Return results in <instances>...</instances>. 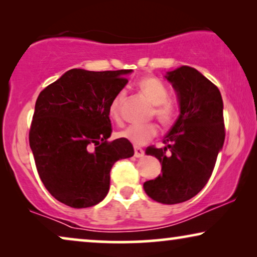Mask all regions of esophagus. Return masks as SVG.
I'll use <instances>...</instances> for the list:
<instances>
[{"mask_svg": "<svg viewBox=\"0 0 257 257\" xmlns=\"http://www.w3.org/2000/svg\"><path fill=\"white\" fill-rule=\"evenodd\" d=\"M144 154H145V152H144V150L142 149V147L135 146V157L136 158H142V157H144Z\"/></svg>", "mask_w": 257, "mask_h": 257, "instance_id": "esophagus-1", "label": "esophagus"}]
</instances>
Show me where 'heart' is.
Returning a JSON list of instances; mask_svg holds the SVG:
<instances>
[{
	"instance_id": "heart-1",
	"label": "heart",
	"mask_w": 257,
	"mask_h": 257,
	"mask_svg": "<svg viewBox=\"0 0 257 257\" xmlns=\"http://www.w3.org/2000/svg\"><path fill=\"white\" fill-rule=\"evenodd\" d=\"M139 87L154 104L152 114L157 115V118L163 124H171L177 119L179 114V105L177 100L172 99L170 97L168 89L159 78L157 77L143 78L139 82ZM125 98L126 90L121 89L111 101L110 114L117 122L121 121L120 108ZM158 132H159V126L156 122H149V124L130 125L128 127L122 130L119 136L137 146H142L153 139L158 135Z\"/></svg>"
}]
</instances>
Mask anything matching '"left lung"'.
<instances>
[{"label":"left lung","instance_id":"8db88e82","mask_svg":"<svg viewBox=\"0 0 257 257\" xmlns=\"http://www.w3.org/2000/svg\"><path fill=\"white\" fill-rule=\"evenodd\" d=\"M177 91L180 115L165 137L164 149L149 146L147 156L161 164V174L144 184L154 201L174 205L205 187L224 142L223 101L216 85L191 66L167 72ZM170 151L167 152V150Z\"/></svg>","mask_w":257,"mask_h":257}]
</instances>
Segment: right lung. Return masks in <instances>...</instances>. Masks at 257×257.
I'll return each mask as SVG.
<instances>
[{"label": "right lung", "mask_w": 257, "mask_h": 257, "mask_svg": "<svg viewBox=\"0 0 257 257\" xmlns=\"http://www.w3.org/2000/svg\"><path fill=\"white\" fill-rule=\"evenodd\" d=\"M131 71L71 69L41 91L29 144L42 182L59 202L72 208L99 203L113 164L135 154L128 140H107L111 101Z\"/></svg>", "instance_id": "1"}]
</instances>
